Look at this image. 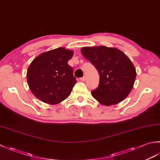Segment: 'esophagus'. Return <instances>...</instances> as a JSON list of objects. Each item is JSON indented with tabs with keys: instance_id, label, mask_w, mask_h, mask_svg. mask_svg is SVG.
<instances>
[{
	"instance_id": "34e87169",
	"label": "esophagus",
	"mask_w": 160,
	"mask_h": 160,
	"mask_svg": "<svg viewBox=\"0 0 160 160\" xmlns=\"http://www.w3.org/2000/svg\"><path fill=\"white\" fill-rule=\"evenodd\" d=\"M80 80L81 81H83V82H84V81L86 80V76H83L82 78H80Z\"/></svg>"
}]
</instances>
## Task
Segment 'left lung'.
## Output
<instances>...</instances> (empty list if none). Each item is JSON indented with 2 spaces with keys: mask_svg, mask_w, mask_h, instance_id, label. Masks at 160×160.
Here are the masks:
<instances>
[{
  "mask_svg": "<svg viewBox=\"0 0 160 160\" xmlns=\"http://www.w3.org/2000/svg\"><path fill=\"white\" fill-rule=\"evenodd\" d=\"M81 53L99 72V86L91 91L95 99L104 106L124 100L136 78L135 68L128 57L118 48L106 46L84 47Z\"/></svg>",
  "mask_w": 160,
  "mask_h": 160,
  "instance_id": "obj_1",
  "label": "left lung"
}]
</instances>
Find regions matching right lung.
Segmentation results:
<instances>
[{"label": "right lung", "instance_id": "1", "mask_svg": "<svg viewBox=\"0 0 160 160\" xmlns=\"http://www.w3.org/2000/svg\"><path fill=\"white\" fill-rule=\"evenodd\" d=\"M73 56L72 50L59 47L33 59L28 67L27 80L36 98L53 105L69 96L77 82L72 67L67 63Z\"/></svg>", "mask_w": 160, "mask_h": 160}]
</instances>
